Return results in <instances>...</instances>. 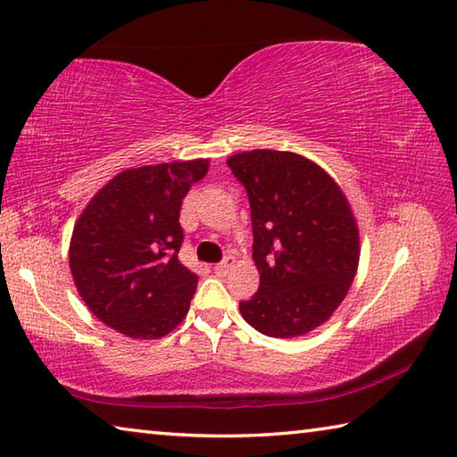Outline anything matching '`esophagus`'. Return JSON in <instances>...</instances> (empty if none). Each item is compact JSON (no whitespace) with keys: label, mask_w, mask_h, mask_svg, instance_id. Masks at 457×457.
<instances>
[{"label":"esophagus","mask_w":457,"mask_h":457,"mask_svg":"<svg viewBox=\"0 0 457 457\" xmlns=\"http://www.w3.org/2000/svg\"><path fill=\"white\" fill-rule=\"evenodd\" d=\"M229 270H231V260H229V257H226V260H223V262L213 265V271L218 273V276H226Z\"/></svg>","instance_id":"obj_1"}]
</instances>
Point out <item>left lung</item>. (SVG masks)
I'll use <instances>...</instances> for the list:
<instances>
[{
  "instance_id": "obj_1",
  "label": "left lung",
  "mask_w": 457,
  "mask_h": 457,
  "mask_svg": "<svg viewBox=\"0 0 457 457\" xmlns=\"http://www.w3.org/2000/svg\"><path fill=\"white\" fill-rule=\"evenodd\" d=\"M228 165L250 200L260 271V289L239 312L263 336L308 334L342 303L358 270L350 204L320 165L292 152L253 149Z\"/></svg>"
}]
</instances>
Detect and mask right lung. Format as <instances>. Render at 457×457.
Segmentation results:
<instances>
[{
  "instance_id": "obj_1",
  "label": "right lung",
  "mask_w": 457,
  "mask_h": 457,
  "mask_svg": "<svg viewBox=\"0 0 457 457\" xmlns=\"http://www.w3.org/2000/svg\"><path fill=\"white\" fill-rule=\"evenodd\" d=\"M207 160L126 170L73 228L70 268L91 313L134 339H157L186 318L197 276L179 262V210Z\"/></svg>"
}]
</instances>
